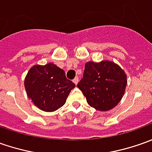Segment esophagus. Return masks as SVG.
Instances as JSON below:
<instances>
[{"label": "esophagus", "instance_id": "1", "mask_svg": "<svg viewBox=\"0 0 152 152\" xmlns=\"http://www.w3.org/2000/svg\"><path fill=\"white\" fill-rule=\"evenodd\" d=\"M78 81H79V78H78V76H76V77L73 79V82H74V83L76 85V84L78 83Z\"/></svg>", "mask_w": 152, "mask_h": 152}]
</instances>
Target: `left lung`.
I'll return each mask as SVG.
<instances>
[{
	"mask_svg": "<svg viewBox=\"0 0 152 152\" xmlns=\"http://www.w3.org/2000/svg\"><path fill=\"white\" fill-rule=\"evenodd\" d=\"M127 85L126 75L116 64L103 60L87 62L77 87L87 103L99 111H107L120 102Z\"/></svg>",
	"mask_w": 152,
	"mask_h": 152,
	"instance_id": "8db88e82",
	"label": "left lung"
}]
</instances>
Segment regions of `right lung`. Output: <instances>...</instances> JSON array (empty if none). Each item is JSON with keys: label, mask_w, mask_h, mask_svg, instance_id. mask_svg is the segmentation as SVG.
I'll return each mask as SVG.
<instances>
[{"label": "right lung", "mask_w": 152, "mask_h": 152, "mask_svg": "<svg viewBox=\"0 0 152 152\" xmlns=\"http://www.w3.org/2000/svg\"><path fill=\"white\" fill-rule=\"evenodd\" d=\"M25 89L34 105L46 112H53L66 103L76 86L66 73L52 63L33 66L25 78Z\"/></svg>", "instance_id": "1"}]
</instances>
